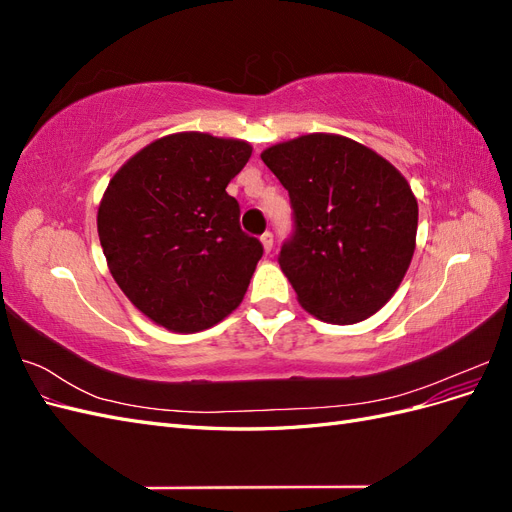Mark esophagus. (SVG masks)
<instances>
[{"label":"esophagus","mask_w":512,"mask_h":512,"mask_svg":"<svg viewBox=\"0 0 512 512\" xmlns=\"http://www.w3.org/2000/svg\"><path fill=\"white\" fill-rule=\"evenodd\" d=\"M260 243H262V250L269 254L273 250V235H271V232H265V235L260 237Z\"/></svg>","instance_id":"1"}]
</instances>
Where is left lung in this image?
Returning <instances> with one entry per match:
<instances>
[{"label":"left lung","mask_w":512,"mask_h":512,"mask_svg":"<svg viewBox=\"0 0 512 512\" xmlns=\"http://www.w3.org/2000/svg\"><path fill=\"white\" fill-rule=\"evenodd\" d=\"M290 194L297 232L280 267L307 314L354 324L399 288L416 247L418 203L380 153L342 134L314 132L260 153Z\"/></svg>","instance_id":"1"}]
</instances>
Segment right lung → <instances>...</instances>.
I'll return each instance as SVG.
<instances>
[{
	"mask_svg": "<svg viewBox=\"0 0 512 512\" xmlns=\"http://www.w3.org/2000/svg\"><path fill=\"white\" fill-rule=\"evenodd\" d=\"M252 156L241 138L175 132L108 181L98 237L128 301L173 333L205 331L241 305L262 245L239 228L226 185Z\"/></svg>",
	"mask_w": 512,
	"mask_h": 512,
	"instance_id": "right-lung-1",
	"label": "right lung"
}]
</instances>
